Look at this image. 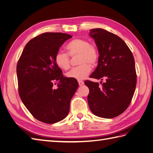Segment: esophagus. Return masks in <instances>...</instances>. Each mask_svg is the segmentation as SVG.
Wrapping results in <instances>:
<instances>
[{
  "instance_id": "obj_1",
  "label": "esophagus",
  "mask_w": 153,
  "mask_h": 153,
  "mask_svg": "<svg viewBox=\"0 0 153 153\" xmlns=\"http://www.w3.org/2000/svg\"><path fill=\"white\" fill-rule=\"evenodd\" d=\"M78 84H79L80 86H82L84 84V82L82 80H78Z\"/></svg>"
}]
</instances>
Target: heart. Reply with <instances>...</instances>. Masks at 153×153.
Wrapping results in <instances>:
<instances>
[{
    "label": "heart",
    "mask_w": 153,
    "mask_h": 153,
    "mask_svg": "<svg viewBox=\"0 0 153 153\" xmlns=\"http://www.w3.org/2000/svg\"><path fill=\"white\" fill-rule=\"evenodd\" d=\"M66 49L69 55H80L79 63L80 66L73 68L66 75L68 78L78 80H83L91 71V66H94L98 59V52L95 47L91 45L89 41L84 39L77 38L72 40L66 45ZM55 62L57 66L64 70L70 67L69 56L59 51L55 56Z\"/></svg>",
    "instance_id": "obj_1"
}]
</instances>
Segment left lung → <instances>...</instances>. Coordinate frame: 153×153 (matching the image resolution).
I'll use <instances>...</instances> for the list:
<instances>
[{
  "mask_svg": "<svg viewBox=\"0 0 153 153\" xmlns=\"http://www.w3.org/2000/svg\"><path fill=\"white\" fill-rule=\"evenodd\" d=\"M89 34L99 53L98 66L90 77L105 82L101 87L98 82H84L89 89L88 103L96 116L114 118L126 110L135 92V60L127 45L117 35L103 29H91Z\"/></svg>",
  "mask_w": 153,
  "mask_h": 153,
  "instance_id": "1",
  "label": "left lung"
}]
</instances>
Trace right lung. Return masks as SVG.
I'll return each mask as SVG.
<instances>
[{"label":"right lung","instance_id":"add662e5","mask_svg":"<svg viewBox=\"0 0 153 153\" xmlns=\"http://www.w3.org/2000/svg\"><path fill=\"white\" fill-rule=\"evenodd\" d=\"M72 36L46 32L30 40L16 66L19 94L23 103L38 121L53 124L66 118L78 89L76 79L64 76L55 62L62 44ZM58 82V87L54 84Z\"/></svg>","mask_w":153,"mask_h":153}]
</instances>
